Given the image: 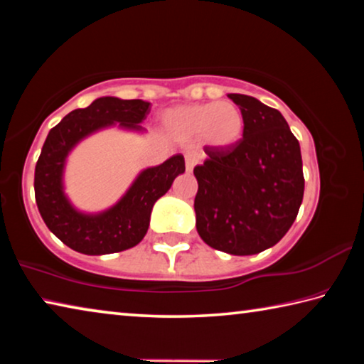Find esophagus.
Returning a JSON list of instances; mask_svg holds the SVG:
<instances>
[{
    "mask_svg": "<svg viewBox=\"0 0 364 364\" xmlns=\"http://www.w3.org/2000/svg\"><path fill=\"white\" fill-rule=\"evenodd\" d=\"M184 162H186V170L188 171H193V168L196 167V165L199 164V157H197L196 154L189 152V154H186V157H184Z\"/></svg>",
    "mask_w": 364,
    "mask_h": 364,
    "instance_id": "34e87169",
    "label": "esophagus"
}]
</instances>
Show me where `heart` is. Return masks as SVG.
Wrapping results in <instances>:
<instances>
[{"mask_svg": "<svg viewBox=\"0 0 364 364\" xmlns=\"http://www.w3.org/2000/svg\"><path fill=\"white\" fill-rule=\"evenodd\" d=\"M162 125L181 143L200 138L208 146L225 149L242 138L244 115L231 101L191 104L165 110Z\"/></svg>", "mask_w": 364, "mask_h": 364, "instance_id": "1", "label": "heart"}]
</instances>
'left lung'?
I'll list each match as a JSON object with an SVG mask.
<instances>
[{
	"label": "left lung",
	"mask_w": 364,
	"mask_h": 364,
	"mask_svg": "<svg viewBox=\"0 0 364 364\" xmlns=\"http://www.w3.org/2000/svg\"><path fill=\"white\" fill-rule=\"evenodd\" d=\"M244 115L231 147L205 146L194 168L196 228L202 241L231 255H254L278 244L297 218L305 178L301 154L279 110L245 95H228Z\"/></svg>",
	"instance_id": "left-lung-1"
}]
</instances>
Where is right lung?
<instances>
[{
    "mask_svg": "<svg viewBox=\"0 0 364 364\" xmlns=\"http://www.w3.org/2000/svg\"><path fill=\"white\" fill-rule=\"evenodd\" d=\"M141 100L100 97L85 109L67 114L51 128L35 167V200L43 221L67 247L85 255H104L134 247L149 228L151 210L159 197L170 189L184 171L181 154L141 173L119 204L100 215H83L73 208L63 193V170L69 151L86 134L119 122L141 130L151 110Z\"/></svg>",
    "mask_w": 364,
    "mask_h": 364,
    "instance_id": "1",
    "label": "right lung"
}]
</instances>
